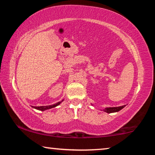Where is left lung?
<instances>
[{"label": "left lung", "mask_w": 155, "mask_h": 155, "mask_svg": "<svg viewBox=\"0 0 155 155\" xmlns=\"http://www.w3.org/2000/svg\"><path fill=\"white\" fill-rule=\"evenodd\" d=\"M124 107H125V105L117 107H107V108H105L104 109H103V111L107 112V113H108V114H111V113L117 112V111H120V110L124 108Z\"/></svg>", "instance_id": "8db88e82"}]
</instances>
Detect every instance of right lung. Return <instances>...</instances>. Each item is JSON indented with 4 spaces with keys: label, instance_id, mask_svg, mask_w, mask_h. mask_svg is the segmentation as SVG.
Instances as JSON below:
<instances>
[{
    "label": "right lung",
    "instance_id": "obj_1",
    "mask_svg": "<svg viewBox=\"0 0 155 155\" xmlns=\"http://www.w3.org/2000/svg\"><path fill=\"white\" fill-rule=\"evenodd\" d=\"M63 101H64V100H63ZM63 101H59V102H58V103H55V104H52V105L40 106V107H33V106H32V107H33L34 109H38V110H40V111H45V110H46V109H51V108H54V107L58 106L59 104H60V103H61Z\"/></svg>",
    "mask_w": 155,
    "mask_h": 155
}]
</instances>
